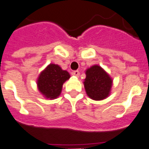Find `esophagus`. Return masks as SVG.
Masks as SVG:
<instances>
[{
  "label": "esophagus",
  "mask_w": 149,
  "mask_h": 149,
  "mask_svg": "<svg viewBox=\"0 0 149 149\" xmlns=\"http://www.w3.org/2000/svg\"><path fill=\"white\" fill-rule=\"evenodd\" d=\"M71 74H72V76H74V77H79V72L78 70L72 71V73H71Z\"/></svg>",
  "instance_id": "esophagus-1"
}]
</instances>
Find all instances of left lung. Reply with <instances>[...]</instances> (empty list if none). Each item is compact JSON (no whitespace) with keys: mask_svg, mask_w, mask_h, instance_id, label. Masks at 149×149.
Listing matches in <instances>:
<instances>
[{"mask_svg":"<svg viewBox=\"0 0 149 149\" xmlns=\"http://www.w3.org/2000/svg\"><path fill=\"white\" fill-rule=\"evenodd\" d=\"M84 87L90 98L95 101L105 99L111 93L113 80L103 68L94 65L86 71Z\"/></svg>","mask_w":149,"mask_h":149,"instance_id":"1","label":"left lung"}]
</instances>
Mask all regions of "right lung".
I'll return each instance as SVG.
<instances>
[{
  "label": "right lung",
  "instance_id": "add662e5",
  "mask_svg": "<svg viewBox=\"0 0 149 149\" xmlns=\"http://www.w3.org/2000/svg\"><path fill=\"white\" fill-rule=\"evenodd\" d=\"M70 77L67 70L60 66L50 63L41 73L37 80L39 92L46 98L55 99L61 95L63 85Z\"/></svg>",
  "mask_w": 149,
  "mask_h": 149
}]
</instances>
